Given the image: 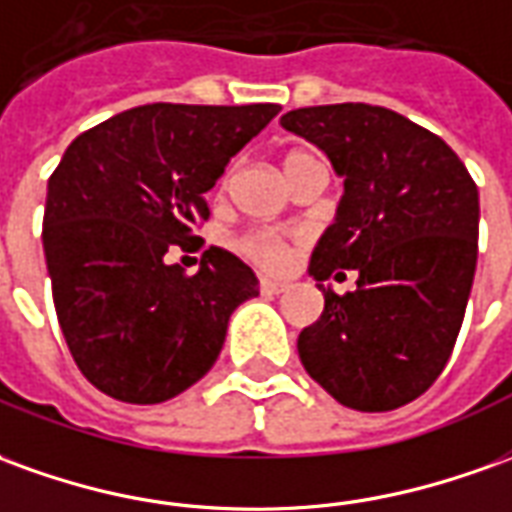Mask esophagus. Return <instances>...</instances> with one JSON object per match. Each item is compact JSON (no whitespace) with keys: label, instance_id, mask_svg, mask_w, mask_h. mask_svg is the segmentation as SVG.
<instances>
[{"label":"esophagus","instance_id":"34e87169","mask_svg":"<svg viewBox=\"0 0 512 512\" xmlns=\"http://www.w3.org/2000/svg\"><path fill=\"white\" fill-rule=\"evenodd\" d=\"M285 288H288V285L280 280H268V277H263V280H260V291L266 293V296H277V293H282Z\"/></svg>","mask_w":512,"mask_h":512}]
</instances>
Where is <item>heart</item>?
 <instances>
[{
    "label": "heart",
    "instance_id": "obj_1",
    "mask_svg": "<svg viewBox=\"0 0 512 512\" xmlns=\"http://www.w3.org/2000/svg\"><path fill=\"white\" fill-rule=\"evenodd\" d=\"M302 160H307L305 152H288L285 160H282V169L288 171L291 166H296V163H302ZM219 185L221 188L227 185V174L221 177ZM238 249H241L246 257H252L255 263H260V266L266 268H280L282 263L288 260V246L282 241L280 232L274 230L246 232V235H241V241H238Z\"/></svg>",
    "mask_w": 512,
    "mask_h": 512
}]
</instances>
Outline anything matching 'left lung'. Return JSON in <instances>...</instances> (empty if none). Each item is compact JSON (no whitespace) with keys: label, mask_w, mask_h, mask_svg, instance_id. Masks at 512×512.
Returning <instances> with one entry per match:
<instances>
[{"label":"left lung","mask_w":512,"mask_h":512,"mask_svg":"<svg viewBox=\"0 0 512 512\" xmlns=\"http://www.w3.org/2000/svg\"><path fill=\"white\" fill-rule=\"evenodd\" d=\"M280 124L343 177L307 268L324 313L299 332V360L341 405L396 410L438 380L455 349L477 268V185L443 138L388 107H299ZM338 267L358 271L343 297L323 285L345 276Z\"/></svg>","instance_id":"8db88e82"}]
</instances>
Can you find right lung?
<instances>
[{"label":"right lung","instance_id":"obj_1","mask_svg":"<svg viewBox=\"0 0 512 512\" xmlns=\"http://www.w3.org/2000/svg\"><path fill=\"white\" fill-rule=\"evenodd\" d=\"M277 113L157 102L71 141L49 177L44 255L63 338L94 388L157 405L213 368L232 310L257 296L255 271L210 246L188 277L166 252L196 241L205 194Z\"/></svg>","mask_w":512,"mask_h":512}]
</instances>
